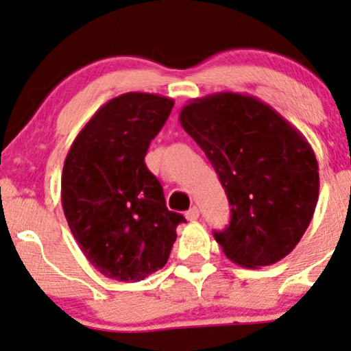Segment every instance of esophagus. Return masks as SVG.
<instances>
[{"mask_svg":"<svg viewBox=\"0 0 351 351\" xmlns=\"http://www.w3.org/2000/svg\"><path fill=\"white\" fill-rule=\"evenodd\" d=\"M199 215H200L199 208L197 207H193V208H189L188 212H186V218H188L189 221H195V219L199 218Z\"/></svg>","mask_w":351,"mask_h":351,"instance_id":"esophagus-1","label":"esophagus"}]
</instances>
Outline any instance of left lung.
<instances>
[{
	"mask_svg": "<svg viewBox=\"0 0 351 351\" xmlns=\"http://www.w3.org/2000/svg\"><path fill=\"white\" fill-rule=\"evenodd\" d=\"M180 123L230 200L231 221L213 234L224 255L261 268L291 254L319 195V167L306 138L258 97L231 91L189 101Z\"/></svg>",
	"mask_w": 351,
	"mask_h": 351,
	"instance_id": "8db88e82",
	"label": "left lung"
}]
</instances>
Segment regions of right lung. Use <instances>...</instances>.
Listing matches in <instances>:
<instances>
[{"mask_svg":"<svg viewBox=\"0 0 351 351\" xmlns=\"http://www.w3.org/2000/svg\"><path fill=\"white\" fill-rule=\"evenodd\" d=\"M175 101L125 93L106 102L73 139L60 199L75 241L106 278L138 282L165 266L183 215L170 212L147 170L149 144Z\"/></svg>","mask_w":351,"mask_h":351,"instance_id":"1","label":"right lung"}]
</instances>
